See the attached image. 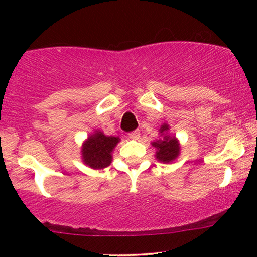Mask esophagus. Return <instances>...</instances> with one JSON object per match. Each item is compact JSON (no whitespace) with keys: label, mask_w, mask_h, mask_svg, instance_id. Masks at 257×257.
Masks as SVG:
<instances>
[{"label":"esophagus","mask_w":257,"mask_h":257,"mask_svg":"<svg viewBox=\"0 0 257 257\" xmlns=\"http://www.w3.org/2000/svg\"><path fill=\"white\" fill-rule=\"evenodd\" d=\"M139 137H140V132H139V131H134V132L129 133V134H128V138L129 139H134V140L139 139Z\"/></svg>","instance_id":"1"}]
</instances>
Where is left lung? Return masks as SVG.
<instances>
[{
	"instance_id": "obj_1",
	"label": "left lung",
	"mask_w": 257,
	"mask_h": 257,
	"mask_svg": "<svg viewBox=\"0 0 257 257\" xmlns=\"http://www.w3.org/2000/svg\"><path fill=\"white\" fill-rule=\"evenodd\" d=\"M169 128L170 126L168 123H163L161 128L158 129L161 138L151 143L152 146L156 149V159L162 163H172L179 157L180 150H181V145H180L175 135H170L168 133Z\"/></svg>"
}]
</instances>
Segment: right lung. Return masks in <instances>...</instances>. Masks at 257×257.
I'll return each instance as SVG.
<instances>
[{
	"label": "right lung",
	"instance_id": "1",
	"mask_svg": "<svg viewBox=\"0 0 257 257\" xmlns=\"http://www.w3.org/2000/svg\"><path fill=\"white\" fill-rule=\"evenodd\" d=\"M119 141V137H107L96 129L82 144V162L91 169H104L111 164L112 152Z\"/></svg>",
	"mask_w": 257,
	"mask_h": 257
}]
</instances>
